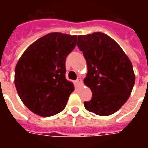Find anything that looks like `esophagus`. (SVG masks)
Instances as JSON below:
<instances>
[{"label": "esophagus", "instance_id": "1", "mask_svg": "<svg viewBox=\"0 0 148 148\" xmlns=\"http://www.w3.org/2000/svg\"><path fill=\"white\" fill-rule=\"evenodd\" d=\"M76 83L77 84H82V80H81V77H77V79L76 81Z\"/></svg>", "mask_w": 148, "mask_h": 148}]
</instances>
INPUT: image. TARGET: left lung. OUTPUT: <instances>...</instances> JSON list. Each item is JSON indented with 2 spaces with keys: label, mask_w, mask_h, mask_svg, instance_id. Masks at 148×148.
Segmentation results:
<instances>
[{
  "label": "left lung",
  "mask_w": 148,
  "mask_h": 148,
  "mask_svg": "<svg viewBox=\"0 0 148 148\" xmlns=\"http://www.w3.org/2000/svg\"><path fill=\"white\" fill-rule=\"evenodd\" d=\"M77 47L88 64L84 83L92 91L84 107L100 116L112 114L127 101L134 85L131 60L112 38L101 32L79 35Z\"/></svg>",
  "instance_id": "left-lung-1"
}]
</instances>
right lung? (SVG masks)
I'll return each instance as SVG.
<instances>
[{
    "instance_id": "right-lung-1",
    "label": "right lung",
    "mask_w": 148,
    "mask_h": 148,
    "mask_svg": "<svg viewBox=\"0 0 148 148\" xmlns=\"http://www.w3.org/2000/svg\"><path fill=\"white\" fill-rule=\"evenodd\" d=\"M76 45V35L54 32L39 38L22 54L15 67V87L33 113L50 117L64 109L74 90L65 77V61Z\"/></svg>"
}]
</instances>
